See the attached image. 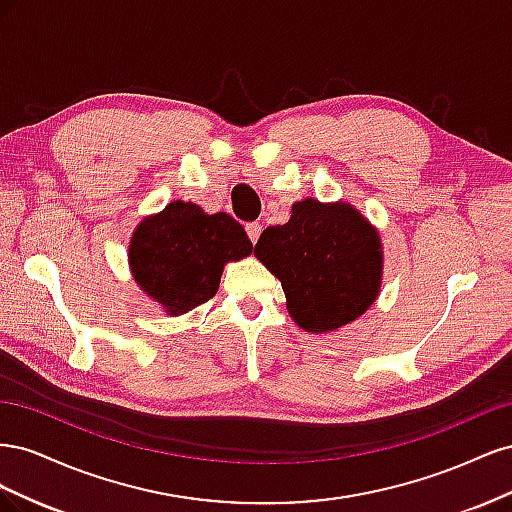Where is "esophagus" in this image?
<instances>
[{"mask_svg":"<svg viewBox=\"0 0 512 512\" xmlns=\"http://www.w3.org/2000/svg\"><path fill=\"white\" fill-rule=\"evenodd\" d=\"M245 230H247V237H250V241L256 243L258 237H260V232H262V226L258 222H252V224L245 226Z\"/></svg>","mask_w":512,"mask_h":512,"instance_id":"esophagus-1","label":"esophagus"}]
</instances>
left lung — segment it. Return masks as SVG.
<instances>
[{"label": "left lung", "instance_id": "8db88e82", "mask_svg": "<svg viewBox=\"0 0 512 512\" xmlns=\"http://www.w3.org/2000/svg\"><path fill=\"white\" fill-rule=\"evenodd\" d=\"M254 256L282 282L288 314L307 333L346 327L380 294V232L346 200L294 203L286 224L262 230Z\"/></svg>", "mask_w": 512, "mask_h": 512}]
</instances>
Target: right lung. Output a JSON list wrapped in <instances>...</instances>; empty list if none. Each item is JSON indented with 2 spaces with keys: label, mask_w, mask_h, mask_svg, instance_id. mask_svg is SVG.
<instances>
[{
  "label": "right lung",
  "mask_w": 512,
  "mask_h": 512,
  "mask_svg": "<svg viewBox=\"0 0 512 512\" xmlns=\"http://www.w3.org/2000/svg\"><path fill=\"white\" fill-rule=\"evenodd\" d=\"M243 226L228 213H205L173 200L132 232L128 262L134 282L168 316L188 314L209 301L228 262L252 254Z\"/></svg>",
  "instance_id": "1"
}]
</instances>
